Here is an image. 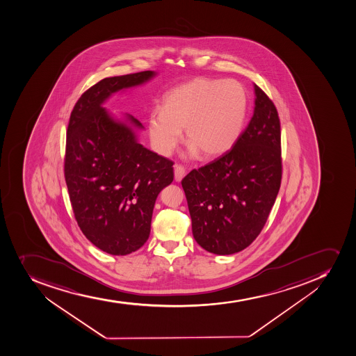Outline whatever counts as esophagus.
<instances>
[{
    "mask_svg": "<svg viewBox=\"0 0 356 356\" xmlns=\"http://www.w3.org/2000/svg\"><path fill=\"white\" fill-rule=\"evenodd\" d=\"M174 175H175V181L179 182L186 175V168L181 166V165H175V167H174Z\"/></svg>",
    "mask_w": 356,
    "mask_h": 356,
    "instance_id": "esophagus-1",
    "label": "esophagus"
}]
</instances>
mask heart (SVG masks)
I'll return each instance as SVG.
<instances>
[{"label":"heart","instance_id":"obj_1","mask_svg":"<svg viewBox=\"0 0 356 356\" xmlns=\"http://www.w3.org/2000/svg\"><path fill=\"white\" fill-rule=\"evenodd\" d=\"M244 86L235 79L198 78L170 89L161 108L149 115V134L154 150L165 157L182 140L183 128L191 156H220L230 150L241 136L248 115Z\"/></svg>","mask_w":356,"mask_h":356}]
</instances>
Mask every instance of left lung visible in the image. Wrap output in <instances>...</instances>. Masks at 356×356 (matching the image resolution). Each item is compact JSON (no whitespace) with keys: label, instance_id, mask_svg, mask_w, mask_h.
I'll use <instances>...</instances> for the list:
<instances>
[{"label":"left lung","instance_id":"left-lung-1","mask_svg":"<svg viewBox=\"0 0 356 356\" xmlns=\"http://www.w3.org/2000/svg\"><path fill=\"white\" fill-rule=\"evenodd\" d=\"M254 113L235 145L182 179L193 237L206 251L228 255L264 229L282 181L277 108L254 85Z\"/></svg>","mask_w":356,"mask_h":356}]
</instances>
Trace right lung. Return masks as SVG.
Masks as SVG:
<instances>
[{
  "instance_id": "obj_1",
  "label": "right lung",
  "mask_w": 356,
  "mask_h": 356,
  "mask_svg": "<svg viewBox=\"0 0 356 356\" xmlns=\"http://www.w3.org/2000/svg\"><path fill=\"white\" fill-rule=\"evenodd\" d=\"M154 71L105 78L75 103L66 131L64 175L74 218L96 248L126 255L150 235L154 202L173 182L172 160L147 150L134 129L115 121L102 104L113 92L142 85Z\"/></svg>"
}]
</instances>
